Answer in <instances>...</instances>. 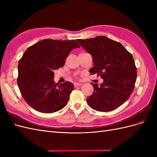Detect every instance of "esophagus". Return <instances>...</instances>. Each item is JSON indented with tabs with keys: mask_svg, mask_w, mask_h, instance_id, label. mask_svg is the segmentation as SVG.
Here are the masks:
<instances>
[{
	"mask_svg": "<svg viewBox=\"0 0 157 157\" xmlns=\"http://www.w3.org/2000/svg\"><path fill=\"white\" fill-rule=\"evenodd\" d=\"M81 86V84L80 83H75L74 84V86L76 88V87H78V86Z\"/></svg>",
	"mask_w": 157,
	"mask_h": 157,
	"instance_id": "1",
	"label": "esophagus"
}]
</instances>
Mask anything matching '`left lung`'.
I'll use <instances>...</instances> for the list:
<instances>
[{"label": "left lung", "mask_w": 157, "mask_h": 157, "mask_svg": "<svg viewBox=\"0 0 157 157\" xmlns=\"http://www.w3.org/2000/svg\"><path fill=\"white\" fill-rule=\"evenodd\" d=\"M77 41L92 56L94 66L90 73L103 79L100 86L93 84L94 93L86 99L89 106L101 112L120 107L130 96L137 78L132 54L120 42L104 36Z\"/></svg>", "instance_id": "left-lung-1"}]
</instances>
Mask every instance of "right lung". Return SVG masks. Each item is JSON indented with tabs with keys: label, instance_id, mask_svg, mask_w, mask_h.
Returning a JSON list of instances; mask_svg holds the SVG:
<instances>
[{
	"label": "right lung",
	"instance_id": "add662e5",
	"mask_svg": "<svg viewBox=\"0 0 157 157\" xmlns=\"http://www.w3.org/2000/svg\"><path fill=\"white\" fill-rule=\"evenodd\" d=\"M79 47L75 40L48 39L27 49L19 61L17 82L28 105L44 113L58 111L67 105L73 84L56 83L54 72L63 67L71 50Z\"/></svg>",
	"mask_w": 157,
	"mask_h": 157
}]
</instances>
